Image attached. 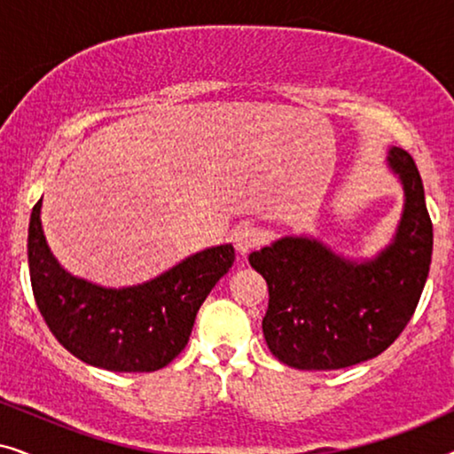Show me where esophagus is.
Masks as SVG:
<instances>
[{
    "mask_svg": "<svg viewBox=\"0 0 454 454\" xmlns=\"http://www.w3.org/2000/svg\"><path fill=\"white\" fill-rule=\"evenodd\" d=\"M233 244H235V247H238V252H241V254L250 252V250H254V247H258L260 244H262V231L254 225H241L239 229H235Z\"/></svg>",
    "mask_w": 454,
    "mask_h": 454,
    "instance_id": "obj_1",
    "label": "esophagus"
}]
</instances>
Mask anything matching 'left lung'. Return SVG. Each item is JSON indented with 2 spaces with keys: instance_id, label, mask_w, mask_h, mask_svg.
Returning <instances> with one entry per match:
<instances>
[{
  "instance_id": "1",
  "label": "left lung",
  "mask_w": 454,
  "mask_h": 454,
  "mask_svg": "<svg viewBox=\"0 0 454 454\" xmlns=\"http://www.w3.org/2000/svg\"><path fill=\"white\" fill-rule=\"evenodd\" d=\"M405 210L387 250L347 262L308 238H283L250 254L269 285L264 339L278 362L297 370H339L387 351L418 308L432 262V219L411 154L393 148Z\"/></svg>"
}]
</instances>
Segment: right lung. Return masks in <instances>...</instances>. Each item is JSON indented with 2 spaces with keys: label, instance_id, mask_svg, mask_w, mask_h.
Instances as JSON below:
<instances>
[{
  "label": "right lung",
  "instance_id": "right-lung-1",
  "mask_svg": "<svg viewBox=\"0 0 454 454\" xmlns=\"http://www.w3.org/2000/svg\"><path fill=\"white\" fill-rule=\"evenodd\" d=\"M233 246L198 252L138 287L105 289L61 269L41 229V200L28 225L33 295L53 337L84 364L111 372H154L188 345L202 301L231 269Z\"/></svg>",
  "mask_w": 454,
  "mask_h": 454
}]
</instances>
